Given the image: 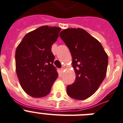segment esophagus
Segmentation results:
<instances>
[{"label":"esophagus","mask_w":123,"mask_h":123,"mask_svg":"<svg viewBox=\"0 0 123 123\" xmlns=\"http://www.w3.org/2000/svg\"><path fill=\"white\" fill-rule=\"evenodd\" d=\"M66 69V68L64 67V66H62V67L61 68V70L62 72H64V71H65Z\"/></svg>","instance_id":"esophagus-1"}]
</instances>
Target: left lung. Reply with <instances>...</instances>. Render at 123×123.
<instances>
[{
  "instance_id": "1",
  "label": "left lung",
  "mask_w": 123,
  "mask_h": 123,
  "mask_svg": "<svg viewBox=\"0 0 123 123\" xmlns=\"http://www.w3.org/2000/svg\"><path fill=\"white\" fill-rule=\"evenodd\" d=\"M59 35L70 50L76 74L75 82L68 86V94L79 100L87 99L98 89L106 77L107 54L99 41L81 28L66 29Z\"/></svg>"
}]
</instances>
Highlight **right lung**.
Returning a JSON list of instances; mask_svg holds the SVG:
<instances>
[{
	"instance_id": "1",
	"label": "right lung",
	"mask_w": 123,
	"mask_h": 123,
	"mask_svg": "<svg viewBox=\"0 0 123 123\" xmlns=\"http://www.w3.org/2000/svg\"><path fill=\"white\" fill-rule=\"evenodd\" d=\"M61 30L57 27L41 26L27 34L16 48V75L22 89L32 97L48 95L57 79L51 48Z\"/></svg>"
}]
</instances>
